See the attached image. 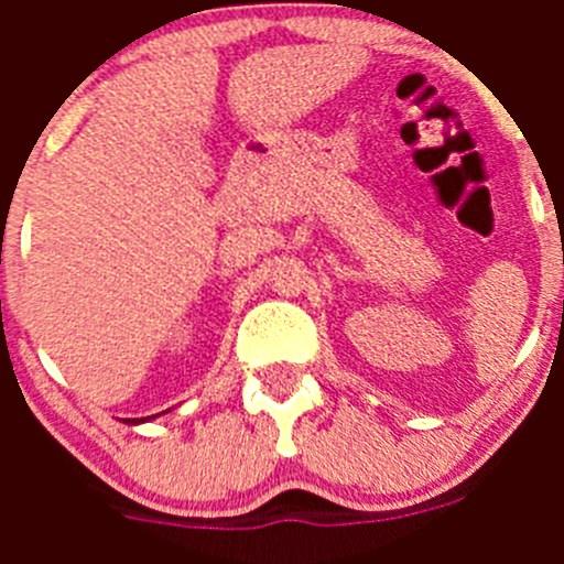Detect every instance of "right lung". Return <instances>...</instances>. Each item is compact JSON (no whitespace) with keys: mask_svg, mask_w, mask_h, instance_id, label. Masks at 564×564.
I'll use <instances>...</instances> for the list:
<instances>
[{"mask_svg":"<svg viewBox=\"0 0 564 564\" xmlns=\"http://www.w3.org/2000/svg\"><path fill=\"white\" fill-rule=\"evenodd\" d=\"M163 414V412H161ZM152 417H158V414H152ZM141 420H150V417H141ZM141 420H128V423H141Z\"/></svg>","mask_w":564,"mask_h":564,"instance_id":"1","label":"right lung"}]
</instances>
